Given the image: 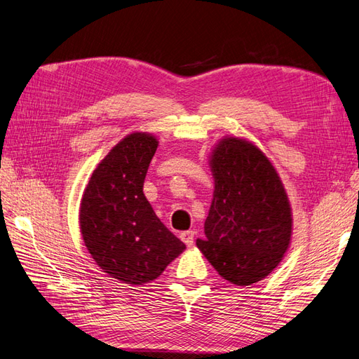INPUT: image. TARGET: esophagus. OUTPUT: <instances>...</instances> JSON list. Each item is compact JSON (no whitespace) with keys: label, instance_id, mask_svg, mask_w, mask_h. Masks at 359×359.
I'll return each instance as SVG.
<instances>
[{"label":"esophagus","instance_id":"esophagus-1","mask_svg":"<svg viewBox=\"0 0 359 359\" xmlns=\"http://www.w3.org/2000/svg\"><path fill=\"white\" fill-rule=\"evenodd\" d=\"M181 240H182V243L186 244L187 247H191L193 243H194V232H193V231L182 232V233H181Z\"/></svg>","mask_w":359,"mask_h":359}]
</instances>
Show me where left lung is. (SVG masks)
Returning <instances> with one entry per match:
<instances>
[{
    "instance_id": "obj_1",
    "label": "left lung",
    "mask_w": 359,
    "mask_h": 359,
    "mask_svg": "<svg viewBox=\"0 0 359 359\" xmlns=\"http://www.w3.org/2000/svg\"><path fill=\"white\" fill-rule=\"evenodd\" d=\"M214 193L205 238L196 245L236 286L264 280L278 266L292 236V208L276 168L255 144L224 137L212 148Z\"/></svg>"
}]
</instances>
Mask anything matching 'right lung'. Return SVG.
<instances>
[{"instance_id": "add662e5", "label": "right lung", "mask_w": 359, "mask_h": 359, "mask_svg": "<svg viewBox=\"0 0 359 359\" xmlns=\"http://www.w3.org/2000/svg\"><path fill=\"white\" fill-rule=\"evenodd\" d=\"M157 147L149 133L127 135L97 165L81 201V233L91 257L130 286L156 280L186 248L144 194Z\"/></svg>"}]
</instances>
